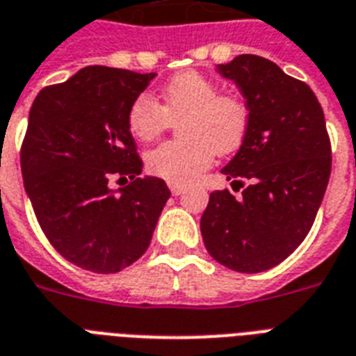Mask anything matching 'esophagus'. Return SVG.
Returning <instances> with one entry per match:
<instances>
[{
  "instance_id": "obj_1",
  "label": "esophagus",
  "mask_w": 356,
  "mask_h": 356,
  "mask_svg": "<svg viewBox=\"0 0 356 356\" xmlns=\"http://www.w3.org/2000/svg\"><path fill=\"white\" fill-rule=\"evenodd\" d=\"M170 186V190H172V194L173 195H181L184 192V186L183 184H179V183H170L168 184Z\"/></svg>"
}]
</instances>
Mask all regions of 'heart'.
Segmentation results:
<instances>
[{"mask_svg":"<svg viewBox=\"0 0 356 356\" xmlns=\"http://www.w3.org/2000/svg\"><path fill=\"white\" fill-rule=\"evenodd\" d=\"M181 140L147 151L145 166L170 183H190L211 166L216 153L236 151L249 131V107L236 96L220 94L207 75L183 72L162 86L159 103L142 94L127 111V129L138 142L155 140L170 122Z\"/></svg>","mask_w":356,"mask_h":356,"instance_id":"b5f03b06","label":"heart"}]
</instances>
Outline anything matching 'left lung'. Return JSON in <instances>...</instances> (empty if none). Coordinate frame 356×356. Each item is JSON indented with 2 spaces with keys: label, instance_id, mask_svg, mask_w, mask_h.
I'll return each instance as SVG.
<instances>
[{
  "label": "left lung",
  "instance_id": "8db88e82",
  "mask_svg": "<svg viewBox=\"0 0 356 356\" xmlns=\"http://www.w3.org/2000/svg\"><path fill=\"white\" fill-rule=\"evenodd\" d=\"M216 70L240 88L251 114L245 140L222 173L233 184H249L238 200L229 190L212 192L201 234L220 264L259 273L309 234L329 184L331 142L314 92L275 63L238 55Z\"/></svg>",
  "mask_w": 356,
  "mask_h": 356
}]
</instances>
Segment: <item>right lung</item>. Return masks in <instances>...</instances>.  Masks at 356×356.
<instances>
[{
    "label": "right lung",
    "mask_w": 356,
    "mask_h": 356,
    "mask_svg": "<svg viewBox=\"0 0 356 356\" xmlns=\"http://www.w3.org/2000/svg\"><path fill=\"white\" fill-rule=\"evenodd\" d=\"M156 74L86 66L38 92L22 144V177L36 220L72 264L116 273L149 248L166 183L142 173L127 129L131 103ZM114 177L131 179L114 191Z\"/></svg>",
    "instance_id": "right-lung-1"
}]
</instances>
